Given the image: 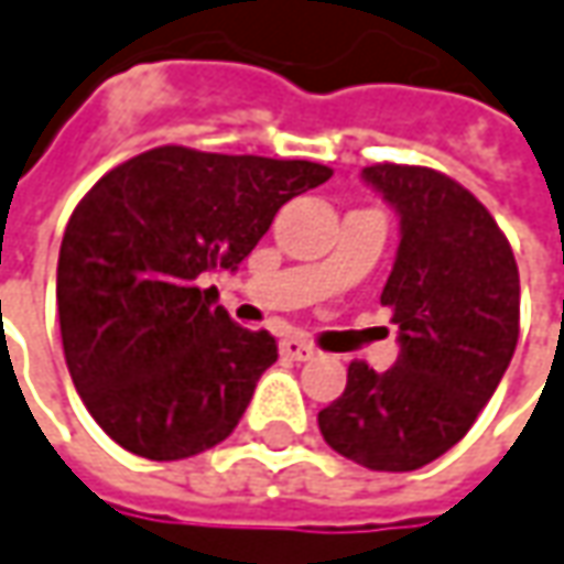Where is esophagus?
Returning <instances> with one entry per match:
<instances>
[{
    "instance_id": "esophagus-1",
    "label": "esophagus",
    "mask_w": 564,
    "mask_h": 564,
    "mask_svg": "<svg viewBox=\"0 0 564 564\" xmlns=\"http://www.w3.org/2000/svg\"><path fill=\"white\" fill-rule=\"evenodd\" d=\"M279 350H282V357H289V360H313L316 357V347L310 341H301V338H282V344H279Z\"/></svg>"
}]
</instances>
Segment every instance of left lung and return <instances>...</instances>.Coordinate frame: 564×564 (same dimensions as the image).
Listing matches in <instances>:
<instances>
[{
    "mask_svg": "<svg viewBox=\"0 0 564 564\" xmlns=\"http://www.w3.org/2000/svg\"><path fill=\"white\" fill-rule=\"evenodd\" d=\"M362 180L400 217L391 307L400 354L388 372L347 366L319 413L332 449L372 471H413L444 456L494 397L519 341V267L468 188L429 167L376 164Z\"/></svg>",
    "mask_w": 564,
    "mask_h": 564,
    "instance_id": "8db88e82",
    "label": "left lung"
}]
</instances>
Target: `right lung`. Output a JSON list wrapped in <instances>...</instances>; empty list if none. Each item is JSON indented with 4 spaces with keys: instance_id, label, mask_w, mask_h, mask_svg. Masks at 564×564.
I'll use <instances>...</instances> for the list:
<instances>
[{
    "instance_id": "1",
    "label": "right lung",
    "mask_w": 564,
    "mask_h": 564,
    "mask_svg": "<svg viewBox=\"0 0 564 564\" xmlns=\"http://www.w3.org/2000/svg\"><path fill=\"white\" fill-rule=\"evenodd\" d=\"M328 176L161 145L89 188L62 238L58 319L74 388L111 441L173 463L232 434L279 350L236 326L204 275L238 270L275 210Z\"/></svg>"
}]
</instances>
